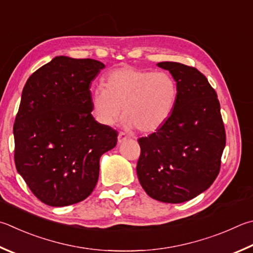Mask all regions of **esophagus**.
<instances>
[{"mask_svg":"<svg viewBox=\"0 0 253 253\" xmlns=\"http://www.w3.org/2000/svg\"><path fill=\"white\" fill-rule=\"evenodd\" d=\"M128 139V136L125 134V132H119L118 134V144H123L124 141Z\"/></svg>","mask_w":253,"mask_h":253,"instance_id":"34e87169","label":"esophagus"}]
</instances>
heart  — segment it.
I'll return each mask as SVG.
<instances>
[{
	"mask_svg": "<svg viewBox=\"0 0 253 253\" xmlns=\"http://www.w3.org/2000/svg\"><path fill=\"white\" fill-rule=\"evenodd\" d=\"M177 95V83L168 73L125 65L108 73L106 86L95 87L91 105L103 125H114L124 107L126 126L149 134L159 129L171 116Z\"/></svg>",
	"mask_w": 253,
	"mask_h": 253,
	"instance_id": "obj_1",
	"label": "heart"
}]
</instances>
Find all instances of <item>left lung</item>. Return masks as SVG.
<instances>
[{"label": "left lung", "mask_w": 253, "mask_h": 253, "mask_svg": "<svg viewBox=\"0 0 253 253\" xmlns=\"http://www.w3.org/2000/svg\"><path fill=\"white\" fill-rule=\"evenodd\" d=\"M170 72L178 95L171 116L138 139L137 176L147 195L168 204L195 198L215 180L226 146L217 93L196 67L158 63Z\"/></svg>", "instance_id": "8db88e82"}]
</instances>
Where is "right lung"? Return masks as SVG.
<instances>
[{"label":"right lung","instance_id":"1","mask_svg":"<svg viewBox=\"0 0 253 253\" xmlns=\"http://www.w3.org/2000/svg\"><path fill=\"white\" fill-rule=\"evenodd\" d=\"M105 65L56 56L27 80L13 126L14 162L36 198L64 207L86 199L97 183L99 158L118 132L95 121L90 82Z\"/></svg>","mask_w":253,"mask_h":253}]
</instances>
